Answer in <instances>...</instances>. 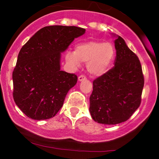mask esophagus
<instances>
[{
    "instance_id": "obj_1",
    "label": "esophagus",
    "mask_w": 159,
    "mask_h": 159,
    "mask_svg": "<svg viewBox=\"0 0 159 159\" xmlns=\"http://www.w3.org/2000/svg\"><path fill=\"white\" fill-rule=\"evenodd\" d=\"M87 78H86V77L84 76V75H80L79 77H78V81H84V80H86Z\"/></svg>"
}]
</instances>
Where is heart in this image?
Returning a JSON list of instances; mask_svg holds the SVG:
<instances>
[{"instance_id":"b5f03b06","label":"heart","mask_w":159,"mask_h":159,"mask_svg":"<svg viewBox=\"0 0 159 159\" xmlns=\"http://www.w3.org/2000/svg\"><path fill=\"white\" fill-rule=\"evenodd\" d=\"M115 57V48L111 43L90 41L79 43L75 52L68 51L66 61L74 67L80 66V61L87 63V69L93 76H100L107 71Z\"/></svg>"}]
</instances>
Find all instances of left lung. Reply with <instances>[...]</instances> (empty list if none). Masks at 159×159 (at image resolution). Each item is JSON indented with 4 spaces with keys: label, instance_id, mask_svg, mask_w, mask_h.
Returning <instances> with one entry per match:
<instances>
[{
    "label": "left lung",
    "instance_id": "left-lung-1",
    "mask_svg": "<svg viewBox=\"0 0 159 159\" xmlns=\"http://www.w3.org/2000/svg\"><path fill=\"white\" fill-rule=\"evenodd\" d=\"M115 47V66L94 80L90 96L91 118L104 125L119 124L129 119L140 106L145 82L139 57L118 35Z\"/></svg>",
    "mask_w": 159,
    "mask_h": 159
}]
</instances>
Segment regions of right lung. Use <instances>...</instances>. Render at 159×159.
<instances>
[{
	"instance_id": "right-lung-1",
	"label": "right lung",
	"mask_w": 159,
	"mask_h": 159,
	"mask_svg": "<svg viewBox=\"0 0 159 159\" xmlns=\"http://www.w3.org/2000/svg\"><path fill=\"white\" fill-rule=\"evenodd\" d=\"M84 33L75 26H47L21 48L12 74L13 97L28 118L49 119L61 108L78 77L61 70V53Z\"/></svg>"
}]
</instances>
